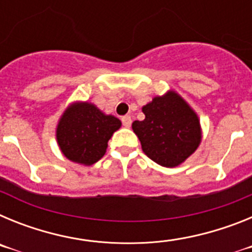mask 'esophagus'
Wrapping results in <instances>:
<instances>
[{
    "label": "esophagus",
    "instance_id": "1",
    "mask_svg": "<svg viewBox=\"0 0 252 252\" xmlns=\"http://www.w3.org/2000/svg\"><path fill=\"white\" fill-rule=\"evenodd\" d=\"M121 121H122V125H124L125 127H130L132 120H131V116L126 115V116H124V117H122Z\"/></svg>",
    "mask_w": 252,
    "mask_h": 252
}]
</instances>
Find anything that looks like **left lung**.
Returning <instances> with one entry per match:
<instances>
[{"instance_id":"left-lung-1","label":"left lung","mask_w":252,"mask_h":252,"mask_svg":"<svg viewBox=\"0 0 252 252\" xmlns=\"http://www.w3.org/2000/svg\"><path fill=\"white\" fill-rule=\"evenodd\" d=\"M142 112L145 119L133 121L132 130L141 142L142 151L159 165H180L201 144L197 113L174 91L154 97L142 107Z\"/></svg>"}]
</instances>
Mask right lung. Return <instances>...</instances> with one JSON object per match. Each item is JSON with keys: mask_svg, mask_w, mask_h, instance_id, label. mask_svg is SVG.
Segmentation results:
<instances>
[{"mask_svg": "<svg viewBox=\"0 0 252 252\" xmlns=\"http://www.w3.org/2000/svg\"><path fill=\"white\" fill-rule=\"evenodd\" d=\"M121 121L90 102H75L64 111L57 126V141L70 161L92 165L107 150V142Z\"/></svg>", "mask_w": 252, "mask_h": 252, "instance_id": "obj_1", "label": "right lung"}]
</instances>
